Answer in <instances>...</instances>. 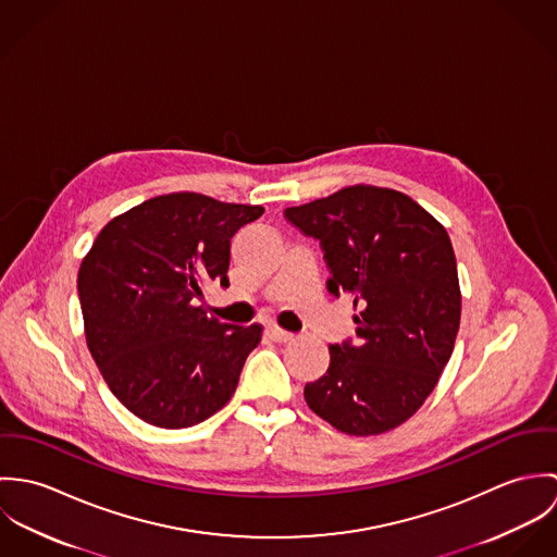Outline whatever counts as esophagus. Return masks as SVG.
<instances>
[{
  "label": "esophagus",
  "instance_id": "obj_1",
  "mask_svg": "<svg viewBox=\"0 0 557 557\" xmlns=\"http://www.w3.org/2000/svg\"><path fill=\"white\" fill-rule=\"evenodd\" d=\"M265 334H268L272 341H276V343H287V341H292V336H294V334L285 332L283 327L274 325V323H270V325L265 327Z\"/></svg>",
  "mask_w": 557,
  "mask_h": 557
}]
</instances>
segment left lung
<instances>
[{
	"instance_id": "1",
	"label": "left lung",
	"mask_w": 557,
	"mask_h": 557,
	"mask_svg": "<svg viewBox=\"0 0 557 557\" xmlns=\"http://www.w3.org/2000/svg\"><path fill=\"white\" fill-rule=\"evenodd\" d=\"M285 219L319 239L327 292L358 309L356 338L330 345V367L305 398L341 433H386L420 409L455 349L461 289L450 238L411 197L367 184L287 208Z\"/></svg>"
}]
</instances>
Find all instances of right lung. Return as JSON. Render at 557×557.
Segmentation results:
<instances>
[{
    "label": "right lung",
    "mask_w": 557,
    "mask_h": 557,
    "mask_svg": "<svg viewBox=\"0 0 557 557\" xmlns=\"http://www.w3.org/2000/svg\"><path fill=\"white\" fill-rule=\"evenodd\" d=\"M261 206L199 193L148 199L109 221L81 261L85 341L109 391L148 424L186 429L234 397L261 325H230L195 302L230 287V246Z\"/></svg>",
    "instance_id": "1"
}]
</instances>
